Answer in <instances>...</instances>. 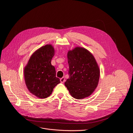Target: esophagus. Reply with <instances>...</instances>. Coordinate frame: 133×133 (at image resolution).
I'll use <instances>...</instances> for the list:
<instances>
[{"label": "esophagus", "instance_id": "obj_1", "mask_svg": "<svg viewBox=\"0 0 133 133\" xmlns=\"http://www.w3.org/2000/svg\"><path fill=\"white\" fill-rule=\"evenodd\" d=\"M60 81L61 83H64L65 81V78L64 77H62L60 79Z\"/></svg>", "mask_w": 133, "mask_h": 133}]
</instances>
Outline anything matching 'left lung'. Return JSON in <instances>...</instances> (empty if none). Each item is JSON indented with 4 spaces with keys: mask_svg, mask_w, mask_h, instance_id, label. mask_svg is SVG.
<instances>
[{
    "mask_svg": "<svg viewBox=\"0 0 133 133\" xmlns=\"http://www.w3.org/2000/svg\"><path fill=\"white\" fill-rule=\"evenodd\" d=\"M69 78L65 85L71 95L77 99L91 95L96 88L100 78L97 62L86 49L77 47L67 54Z\"/></svg>",
    "mask_w": 133,
    "mask_h": 133,
    "instance_id": "left-lung-1",
    "label": "left lung"
}]
</instances>
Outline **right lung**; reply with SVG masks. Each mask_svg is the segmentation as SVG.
Listing matches in <instances>:
<instances>
[{
  "mask_svg": "<svg viewBox=\"0 0 133 133\" xmlns=\"http://www.w3.org/2000/svg\"><path fill=\"white\" fill-rule=\"evenodd\" d=\"M54 49L51 45L40 48L31 57L24 69V77L29 91L41 99L50 96L53 88L60 82L51 65Z\"/></svg>",
  "mask_w": 133,
  "mask_h": 133,
  "instance_id": "obj_1",
  "label": "right lung"
}]
</instances>
